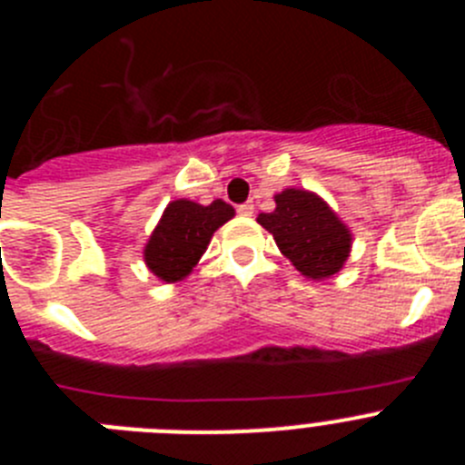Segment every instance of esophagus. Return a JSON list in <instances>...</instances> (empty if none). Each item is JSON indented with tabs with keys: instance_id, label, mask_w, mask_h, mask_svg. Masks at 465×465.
<instances>
[{
	"instance_id": "obj_1",
	"label": "esophagus",
	"mask_w": 465,
	"mask_h": 465,
	"mask_svg": "<svg viewBox=\"0 0 465 465\" xmlns=\"http://www.w3.org/2000/svg\"><path fill=\"white\" fill-rule=\"evenodd\" d=\"M237 213H240V216H253V204L252 203L240 204V207H237Z\"/></svg>"
}]
</instances>
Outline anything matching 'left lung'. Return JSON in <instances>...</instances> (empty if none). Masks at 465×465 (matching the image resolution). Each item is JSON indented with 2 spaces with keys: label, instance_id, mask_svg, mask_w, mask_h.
I'll return each instance as SVG.
<instances>
[{
  "label": "left lung",
  "instance_id": "1",
  "mask_svg": "<svg viewBox=\"0 0 465 465\" xmlns=\"http://www.w3.org/2000/svg\"><path fill=\"white\" fill-rule=\"evenodd\" d=\"M277 209L261 213L258 223L272 232L279 252L310 279L340 272L351 249L347 225L314 193L286 188L274 195Z\"/></svg>",
  "mask_w": 465,
  "mask_h": 465
}]
</instances>
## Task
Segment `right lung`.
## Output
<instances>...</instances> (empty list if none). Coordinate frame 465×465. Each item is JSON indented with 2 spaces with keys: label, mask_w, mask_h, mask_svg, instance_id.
<instances>
[{
  "label": "right lung",
  "mask_w": 465,
  "mask_h": 465,
  "mask_svg": "<svg viewBox=\"0 0 465 465\" xmlns=\"http://www.w3.org/2000/svg\"><path fill=\"white\" fill-rule=\"evenodd\" d=\"M232 216L235 209L223 200H213L207 207L191 200H174L155 225L143 249V261L163 282H179L195 268L213 232Z\"/></svg>",
  "instance_id": "1"
}]
</instances>
